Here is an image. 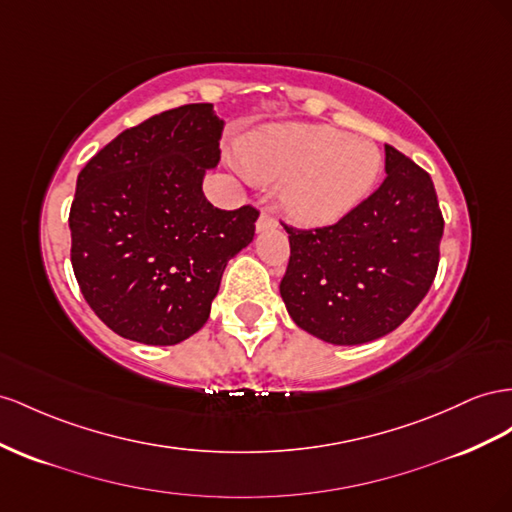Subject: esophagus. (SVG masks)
I'll use <instances>...</instances> for the list:
<instances>
[{
    "instance_id": "obj_1",
    "label": "esophagus",
    "mask_w": 512,
    "mask_h": 512,
    "mask_svg": "<svg viewBox=\"0 0 512 512\" xmlns=\"http://www.w3.org/2000/svg\"><path fill=\"white\" fill-rule=\"evenodd\" d=\"M273 228H278V219L271 215V211H262L256 222V230L262 232V230H273Z\"/></svg>"
}]
</instances>
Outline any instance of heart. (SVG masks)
Instances as JSON below:
<instances>
[{
    "label": "heart",
    "mask_w": 512,
    "mask_h": 512,
    "mask_svg": "<svg viewBox=\"0 0 512 512\" xmlns=\"http://www.w3.org/2000/svg\"><path fill=\"white\" fill-rule=\"evenodd\" d=\"M239 157L254 178L282 181V209L301 226L338 222L368 196L383 170L377 144L316 124H267L243 137Z\"/></svg>",
    "instance_id": "b5f03b06"
}]
</instances>
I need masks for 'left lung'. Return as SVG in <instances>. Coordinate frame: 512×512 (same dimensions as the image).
I'll list each match as a JSON object with an SVG mask.
<instances>
[{"label": "left lung", "mask_w": 512, "mask_h": 512, "mask_svg": "<svg viewBox=\"0 0 512 512\" xmlns=\"http://www.w3.org/2000/svg\"><path fill=\"white\" fill-rule=\"evenodd\" d=\"M385 181L336 224L286 226L280 295L301 329L331 344L390 334L431 288L444 217L431 176L385 144Z\"/></svg>", "instance_id": "1"}]
</instances>
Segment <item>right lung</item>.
I'll list each match as a JSON object with an SVG mask.
<instances>
[{"mask_svg": "<svg viewBox=\"0 0 512 512\" xmlns=\"http://www.w3.org/2000/svg\"><path fill=\"white\" fill-rule=\"evenodd\" d=\"M222 131L211 103L168 109L122 131L77 176L73 271L122 338L163 347L196 334L228 260L254 239V206L222 211L202 191Z\"/></svg>", "mask_w": 512, "mask_h": 512, "instance_id": "right-lung-1", "label": "right lung"}]
</instances>
